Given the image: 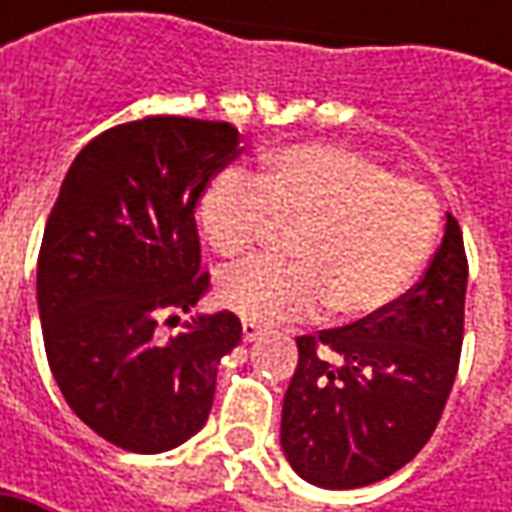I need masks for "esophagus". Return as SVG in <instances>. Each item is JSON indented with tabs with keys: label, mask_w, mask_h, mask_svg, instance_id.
<instances>
[{
	"label": "esophagus",
	"mask_w": 512,
	"mask_h": 512,
	"mask_svg": "<svg viewBox=\"0 0 512 512\" xmlns=\"http://www.w3.org/2000/svg\"><path fill=\"white\" fill-rule=\"evenodd\" d=\"M242 333H245V342H256L265 333V327L253 322V319H242Z\"/></svg>",
	"instance_id": "obj_1"
}]
</instances>
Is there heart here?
<instances>
[{"instance_id": "b5f03b06", "label": "heart", "mask_w": 512, "mask_h": 512, "mask_svg": "<svg viewBox=\"0 0 512 512\" xmlns=\"http://www.w3.org/2000/svg\"><path fill=\"white\" fill-rule=\"evenodd\" d=\"M213 253L239 259L273 225L293 230L287 265L245 262L216 279V299L253 322H285L330 305L347 322L387 313L410 290L439 230V205L419 182L336 145H287L259 176L225 170L199 202Z\"/></svg>"}]
</instances>
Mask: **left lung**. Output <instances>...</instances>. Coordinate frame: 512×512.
Instances as JSON below:
<instances>
[{
    "instance_id": "8db88e82",
    "label": "left lung",
    "mask_w": 512,
    "mask_h": 512,
    "mask_svg": "<svg viewBox=\"0 0 512 512\" xmlns=\"http://www.w3.org/2000/svg\"><path fill=\"white\" fill-rule=\"evenodd\" d=\"M467 253L447 213L427 273L376 319L299 336L282 450L316 487L353 490L410 462L442 419L464 339Z\"/></svg>"
}]
</instances>
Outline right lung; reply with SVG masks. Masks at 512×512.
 I'll return each mask as SVG.
<instances>
[{"label":"right lung","instance_id":"add662e5","mask_svg":"<svg viewBox=\"0 0 512 512\" xmlns=\"http://www.w3.org/2000/svg\"><path fill=\"white\" fill-rule=\"evenodd\" d=\"M239 148L227 122L145 116L90 139L50 210L36 302L53 379L105 442L165 453L207 422L219 359L242 342L222 310L162 336L202 299L196 202Z\"/></svg>","mask_w":512,"mask_h":512}]
</instances>
